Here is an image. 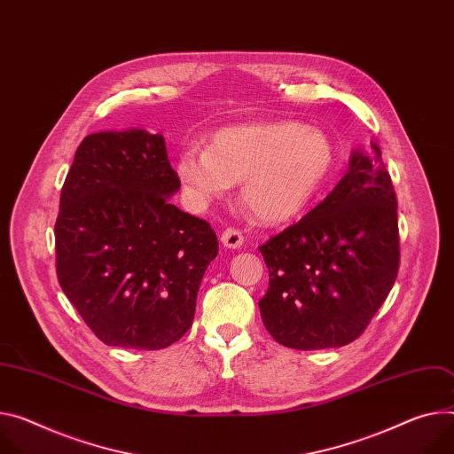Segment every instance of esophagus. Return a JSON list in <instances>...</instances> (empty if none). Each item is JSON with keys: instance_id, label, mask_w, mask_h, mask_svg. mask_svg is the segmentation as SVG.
Instances as JSON below:
<instances>
[{"instance_id": "1", "label": "esophagus", "mask_w": 454, "mask_h": 454, "mask_svg": "<svg viewBox=\"0 0 454 454\" xmlns=\"http://www.w3.org/2000/svg\"><path fill=\"white\" fill-rule=\"evenodd\" d=\"M221 242L226 246V248L237 250V248H240V246H242L244 237H242V233L237 228H226L223 231V235H221Z\"/></svg>"}]
</instances>
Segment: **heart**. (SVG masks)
Wrapping results in <instances>:
<instances>
[{
  "label": "heart",
  "instance_id": "obj_1",
  "mask_svg": "<svg viewBox=\"0 0 454 454\" xmlns=\"http://www.w3.org/2000/svg\"><path fill=\"white\" fill-rule=\"evenodd\" d=\"M333 160V145L322 130L297 122H257L215 132L210 148L184 146L177 176L197 206L224 197L240 183V200L254 217L282 223L311 202Z\"/></svg>",
  "mask_w": 454,
  "mask_h": 454
}]
</instances>
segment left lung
<instances>
[{"label": "left lung", "mask_w": 454, "mask_h": 454, "mask_svg": "<svg viewBox=\"0 0 454 454\" xmlns=\"http://www.w3.org/2000/svg\"><path fill=\"white\" fill-rule=\"evenodd\" d=\"M373 150L375 159L353 152L349 172L333 192L259 246L270 271L261 317L286 348L351 344L396 280V195L379 146Z\"/></svg>", "instance_id": "8db88e82"}]
</instances>
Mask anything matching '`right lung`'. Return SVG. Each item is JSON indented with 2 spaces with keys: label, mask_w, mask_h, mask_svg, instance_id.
I'll return each mask as SVG.
<instances>
[{
  "label": "right lung",
  "mask_w": 454,
  "mask_h": 454,
  "mask_svg": "<svg viewBox=\"0 0 454 454\" xmlns=\"http://www.w3.org/2000/svg\"><path fill=\"white\" fill-rule=\"evenodd\" d=\"M179 186L160 134L98 132L75 150L54 228L56 271L106 346L162 349L192 327L219 240L168 200Z\"/></svg>",
  "instance_id": "obj_1"
}]
</instances>
